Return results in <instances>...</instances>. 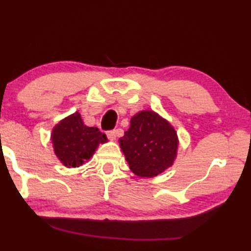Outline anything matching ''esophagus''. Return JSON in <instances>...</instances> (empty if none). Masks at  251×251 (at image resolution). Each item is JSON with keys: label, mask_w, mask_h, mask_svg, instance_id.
I'll list each match as a JSON object with an SVG mask.
<instances>
[{"label": "esophagus", "mask_w": 251, "mask_h": 251, "mask_svg": "<svg viewBox=\"0 0 251 251\" xmlns=\"http://www.w3.org/2000/svg\"><path fill=\"white\" fill-rule=\"evenodd\" d=\"M107 135L109 137V140L115 141L116 136H117V132H116V130H109V132L107 133Z\"/></svg>", "instance_id": "1"}]
</instances>
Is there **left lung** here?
<instances>
[{"label": "left lung", "instance_id": "1", "mask_svg": "<svg viewBox=\"0 0 251 251\" xmlns=\"http://www.w3.org/2000/svg\"><path fill=\"white\" fill-rule=\"evenodd\" d=\"M134 174L152 178L172 167L179 141L174 126L153 110H141L130 118V126L118 140Z\"/></svg>", "mask_w": 251, "mask_h": 251}]
</instances>
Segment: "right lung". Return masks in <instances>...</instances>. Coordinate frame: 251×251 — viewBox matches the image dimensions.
<instances>
[{"label": "right lung", "instance_id": "obj_1", "mask_svg": "<svg viewBox=\"0 0 251 251\" xmlns=\"http://www.w3.org/2000/svg\"><path fill=\"white\" fill-rule=\"evenodd\" d=\"M51 142L60 162L67 168H74L89 161L99 144L108 142V139L97 127L84 124L80 114L76 111L55 124Z\"/></svg>", "mask_w": 251, "mask_h": 251}]
</instances>
